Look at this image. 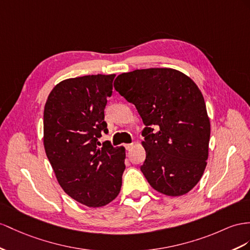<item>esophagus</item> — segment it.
<instances>
[{
	"instance_id": "esophagus-1",
	"label": "esophagus",
	"mask_w": 250,
	"mask_h": 250,
	"mask_svg": "<svg viewBox=\"0 0 250 250\" xmlns=\"http://www.w3.org/2000/svg\"><path fill=\"white\" fill-rule=\"evenodd\" d=\"M133 146H134V144H126V145H125V149H126L127 151H130V150L133 148Z\"/></svg>"
}]
</instances>
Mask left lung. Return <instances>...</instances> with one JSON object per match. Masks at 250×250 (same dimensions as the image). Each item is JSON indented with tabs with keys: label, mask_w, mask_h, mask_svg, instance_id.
Wrapping results in <instances>:
<instances>
[{
	"label": "left lung",
	"mask_w": 250,
	"mask_h": 250,
	"mask_svg": "<svg viewBox=\"0 0 250 250\" xmlns=\"http://www.w3.org/2000/svg\"><path fill=\"white\" fill-rule=\"evenodd\" d=\"M114 87L136 106L146 125L140 167L153 189L188 193L206 168L210 120L200 88L174 68L136 69L117 76Z\"/></svg>",
	"instance_id": "8db88e82"
}]
</instances>
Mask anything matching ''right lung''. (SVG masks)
Wrapping results in <instances>:
<instances>
[{
	"instance_id": "1",
	"label": "right lung",
	"mask_w": 250,
	"mask_h": 250,
	"mask_svg": "<svg viewBox=\"0 0 250 250\" xmlns=\"http://www.w3.org/2000/svg\"><path fill=\"white\" fill-rule=\"evenodd\" d=\"M112 75H87L59 82L49 93L43 116V145L57 181L67 195L87 207L117 197L125 169V146L98 142L107 132L104 107Z\"/></svg>"
}]
</instances>
